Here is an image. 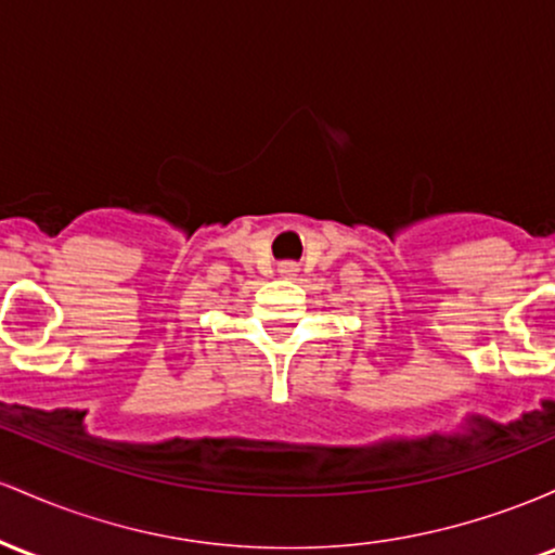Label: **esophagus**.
I'll use <instances>...</instances> for the list:
<instances>
[{"label":"esophagus","instance_id":"obj_1","mask_svg":"<svg viewBox=\"0 0 555 555\" xmlns=\"http://www.w3.org/2000/svg\"><path fill=\"white\" fill-rule=\"evenodd\" d=\"M278 272H280V278H296L298 267L294 264V261H283V264L278 267Z\"/></svg>","mask_w":555,"mask_h":555}]
</instances>
